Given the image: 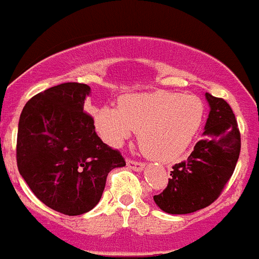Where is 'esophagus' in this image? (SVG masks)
<instances>
[{
    "instance_id": "34e87169",
    "label": "esophagus",
    "mask_w": 259,
    "mask_h": 259,
    "mask_svg": "<svg viewBox=\"0 0 259 259\" xmlns=\"http://www.w3.org/2000/svg\"><path fill=\"white\" fill-rule=\"evenodd\" d=\"M127 167H128V168H131V170H134V171H143L144 167H145V164L141 163V162L131 161V159H128Z\"/></svg>"
}]
</instances>
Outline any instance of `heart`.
Here are the masks:
<instances>
[{
	"instance_id": "1",
	"label": "heart",
	"mask_w": 259,
	"mask_h": 259,
	"mask_svg": "<svg viewBox=\"0 0 259 259\" xmlns=\"http://www.w3.org/2000/svg\"><path fill=\"white\" fill-rule=\"evenodd\" d=\"M202 115L200 98L164 91L127 95L119 100V107L92 109L96 130L107 144L122 145L137 131L144 154L159 162H174L184 154Z\"/></svg>"
}]
</instances>
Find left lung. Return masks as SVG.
<instances>
[{
  "instance_id": "8db88e82",
  "label": "left lung",
  "mask_w": 259,
  "mask_h": 259,
  "mask_svg": "<svg viewBox=\"0 0 259 259\" xmlns=\"http://www.w3.org/2000/svg\"><path fill=\"white\" fill-rule=\"evenodd\" d=\"M210 111L202 140L188 159L172 167L171 179L157 206L168 214H191L209 206L219 197L236 167L240 155V132L236 118L223 98L205 93Z\"/></svg>"
}]
</instances>
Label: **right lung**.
Listing matches in <instances>:
<instances>
[{"label": "right lung", "mask_w": 259, "mask_h": 259, "mask_svg": "<svg viewBox=\"0 0 259 259\" xmlns=\"http://www.w3.org/2000/svg\"><path fill=\"white\" fill-rule=\"evenodd\" d=\"M91 87L65 83L32 97L18 124L17 163L36 197L50 209L81 215L100 202L109 172L125 166L102 143L84 113Z\"/></svg>", "instance_id": "1"}]
</instances>
